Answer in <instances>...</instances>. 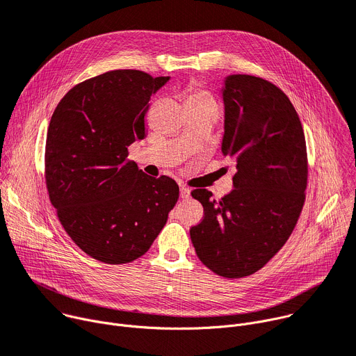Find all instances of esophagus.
I'll return each mask as SVG.
<instances>
[{
  "label": "esophagus",
  "mask_w": 356,
  "mask_h": 356,
  "mask_svg": "<svg viewBox=\"0 0 356 356\" xmlns=\"http://www.w3.org/2000/svg\"><path fill=\"white\" fill-rule=\"evenodd\" d=\"M180 197L183 200H187L190 197V188L188 187H184V186L180 187Z\"/></svg>",
  "instance_id": "34e87169"
}]
</instances>
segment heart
<instances>
[{
  "label": "heart",
  "mask_w": 356,
  "mask_h": 356,
  "mask_svg": "<svg viewBox=\"0 0 356 356\" xmlns=\"http://www.w3.org/2000/svg\"><path fill=\"white\" fill-rule=\"evenodd\" d=\"M184 106H213L217 108L214 96L204 88L191 83L184 89Z\"/></svg>",
  "instance_id": "heart-1"
}]
</instances>
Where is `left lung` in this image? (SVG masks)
I'll list each match as a JSON object with an SVG mask.
<instances>
[{"instance_id": "left-lung-1", "label": "left lung", "mask_w": 356, "mask_h": 356, "mask_svg": "<svg viewBox=\"0 0 356 356\" xmlns=\"http://www.w3.org/2000/svg\"><path fill=\"white\" fill-rule=\"evenodd\" d=\"M222 156L236 160L234 188L191 196L204 216L190 229L200 261L224 278L263 268L296 229L305 203L308 156L302 124L288 96L251 75H230L222 89Z\"/></svg>"}]
</instances>
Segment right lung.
Returning <instances> with one entry per match:
<instances>
[{
  "instance_id": "obj_1",
  "label": "right lung",
  "mask_w": 356,
  "mask_h": 356,
  "mask_svg": "<svg viewBox=\"0 0 356 356\" xmlns=\"http://www.w3.org/2000/svg\"><path fill=\"white\" fill-rule=\"evenodd\" d=\"M169 81L116 70L75 85L56 105L47 134L45 183L59 222L105 264L138 260L179 199L177 183L145 175L127 146L145 138L150 96Z\"/></svg>"
}]
</instances>
